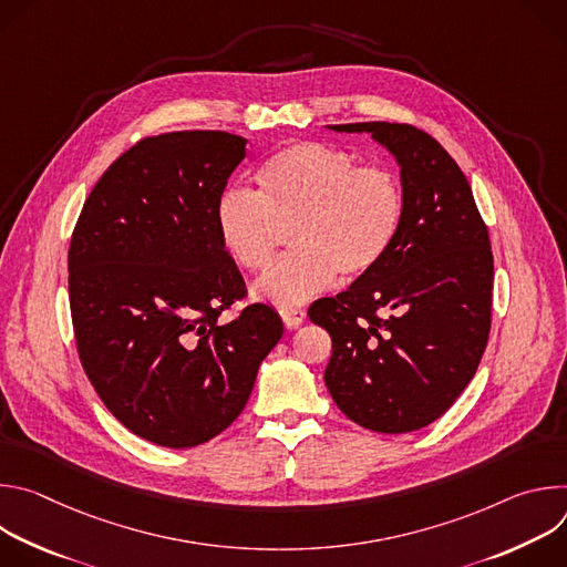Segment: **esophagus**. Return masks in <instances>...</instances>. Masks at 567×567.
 <instances>
[{"label":"esophagus","mask_w":567,"mask_h":567,"mask_svg":"<svg viewBox=\"0 0 567 567\" xmlns=\"http://www.w3.org/2000/svg\"><path fill=\"white\" fill-rule=\"evenodd\" d=\"M305 309H298V307H282L280 309V318H282V322H285V328H298L300 322L305 320Z\"/></svg>","instance_id":"obj_1"}]
</instances>
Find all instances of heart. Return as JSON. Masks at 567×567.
<instances>
[{"label":"heart","mask_w":567,"mask_h":567,"mask_svg":"<svg viewBox=\"0 0 567 567\" xmlns=\"http://www.w3.org/2000/svg\"><path fill=\"white\" fill-rule=\"evenodd\" d=\"M258 190L226 188L215 202L224 251L247 271L269 267L278 226H289L291 256L276 262L254 296L293 307L330 289L339 274L359 280L377 271L401 235L406 193L394 171L359 166L348 150L298 141L262 161Z\"/></svg>","instance_id":"1"}]
</instances>
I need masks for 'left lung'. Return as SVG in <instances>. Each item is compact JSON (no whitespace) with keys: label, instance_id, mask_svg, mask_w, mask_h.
Wrapping results in <instances>:
<instances>
[{"label":"left lung","instance_id":"left-lung-1","mask_svg":"<svg viewBox=\"0 0 567 567\" xmlns=\"http://www.w3.org/2000/svg\"><path fill=\"white\" fill-rule=\"evenodd\" d=\"M401 166L406 217L385 262L309 307L332 337L326 385L374 433H411L442 417L473 379L492 330L494 256L471 186L451 154L409 123H348Z\"/></svg>","mask_w":567,"mask_h":567}]
</instances>
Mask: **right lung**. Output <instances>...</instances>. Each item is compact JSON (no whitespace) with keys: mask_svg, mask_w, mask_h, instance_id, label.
<instances>
[{"mask_svg":"<svg viewBox=\"0 0 567 567\" xmlns=\"http://www.w3.org/2000/svg\"><path fill=\"white\" fill-rule=\"evenodd\" d=\"M245 147L219 130L141 138L99 179L71 235L80 363L107 411L158 446L190 449L228 429L282 337L262 302L219 320L247 298L215 228Z\"/></svg>","mask_w":567,"mask_h":567,"instance_id":"right-lung-1","label":"right lung"}]
</instances>
